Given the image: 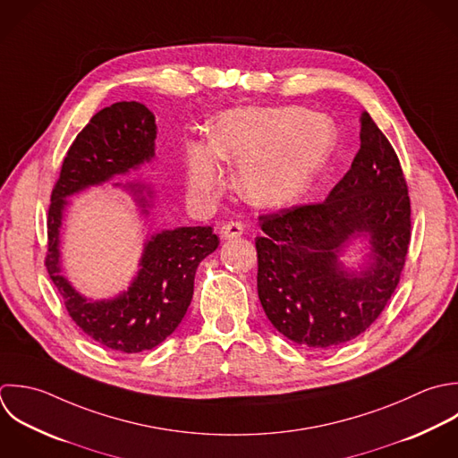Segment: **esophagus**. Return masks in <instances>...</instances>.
Here are the masks:
<instances>
[{"instance_id":"esophagus-1","label":"esophagus","mask_w":458,"mask_h":458,"mask_svg":"<svg viewBox=\"0 0 458 458\" xmlns=\"http://www.w3.org/2000/svg\"><path fill=\"white\" fill-rule=\"evenodd\" d=\"M244 232V226L239 223V221H228L221 226V237L226 239V241H232V239H237L241 237Z\"/></svg>"}]
</instances>
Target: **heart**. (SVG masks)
Here are the masks:
<instances>
[{
	"label": "heart",
	"instance_id": "b5f03b06",
	"mask_svg": "<svg viewBox=\"0 0 458 458\" xmlns=\"http://www.w3.org/2000/svg\"><path fill=\"white\" fill-rule=\"evenodd\" d=\"M337 139L334 121L301 106H241L210 126L208 144L185 146L189 192L212 199L223 187L221 162L239 167V194L260 208L300 199L328 160Z\"/></svg>",
	"mask_w": 458,
	"mask_h": 458
}]
</instances>
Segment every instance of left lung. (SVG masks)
Instances as JSON below:
<instances>
[{
  "instance_id": "left-lung-1",
  "label": "left lung",
  "mask_w": 458,
  "mask_h": 458,
  "mask_svg": "<svg viewBox=\"0 0 458 458\" xmlns=\"http://www.w3.org/2000/svg\"><path fill=\"white\" fill-rule=\"evenodd\" d=\"M257 291L271 325L296 344L328 350L366 332L382 314L411 242L407 182L387 137L360 115V149L318 205L260 216ZM365 244L357 268L340 259Z\"/></svg>"
}]
</instances>
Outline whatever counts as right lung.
Returning a JSON list of instances; mask_svg holds the SVG:
<instances>
[{
  "instance_id": "1",
  "label": "right lung",
  "mask_w": 458,
  "mask_h": 458,
  "mask_svg": "<svg viewBox=\"0 0 458 458\" xmlns=\"http://www.w3.org/2000/svg\"><path fill=\"white\" fill-rule=\"evenodd\" d=\"M155 139V115L146 105L119 101L99 110L71 144L47 212L46 267L69 316L90 339L121 353L151 350L176 330L192 300L198 264L219 246L210 226L157 232L144 241L130 287L106 300L83 296L62 275L60 230L67 198L151 162ZM114 187L128 192L140 214L149 216L151 185L135 180Z\"/></svg>"
}]
</instances>
